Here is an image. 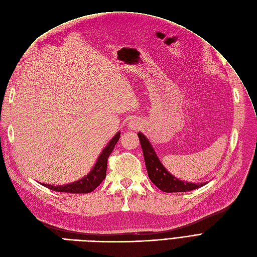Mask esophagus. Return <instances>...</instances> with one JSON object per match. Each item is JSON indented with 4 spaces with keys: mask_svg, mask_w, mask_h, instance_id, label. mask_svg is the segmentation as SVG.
Here are the masks:
<instances>
[{
    "mask_svg": "<svg viewBox=\"0 0 257 257\" xmlns=\"http://www.w3.org/2000/svg\"><path fill=\"white\" fill-rule=\"evenodd\" d=\"M140 120L139 119H132L128 121V126L131 130H137L140 127Z\"/></svg>",
    "mask_w": 257,
    "mask_h": 257,
    "instance_id": "1",
    "label": "esophagus"
}]
</instances>
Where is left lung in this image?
Segmentation results:
<instances>
[{"label":"left lung","instance_id":"8db88e82","mask_svg":"<svg viewBox=\"0 0 257 257\" xmlns=\"http://www.w3.org/2000/svg\"><path fill=\"white\" fill-rule=\"evenodd\" d=\"M138 137L141 148H143L148 175L157 188L165 192H185L200 188L207 184L206 182L189 183L176 179L170 172L167 171L166 168L159 161L149 139L143 133H138Z\"/></svg>","mask_w":257,"mask_h":257}]
</instances>
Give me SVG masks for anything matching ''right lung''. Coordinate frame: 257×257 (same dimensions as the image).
Segmentation results:
<instances>
[{
  "label": "right lung",
  "mask_w": 257,
  "mask_h": 257,
  "mask_svg": "<svg viewBox=\"0 0 257 257\" xmlns=\"http://www.w3.org/2000/svg\"><path fill=\"white\" fill-rule=\"evenodd\" d=\"M120 138V132L114 135L109 143L107 144L100 156L96 159V163L93 166L91 171L88 173L83 179L76 182L70 183L67 185L61 186H53L49 184H42L44 187H47L51 190L58 191V192H68V193H88L93 191L98 186L102 183V181L106 176V170H107V159L112 152V150L118 143Z\"/></svg>",
  "instance_id": "right-lung-1"
}]
</instances>
